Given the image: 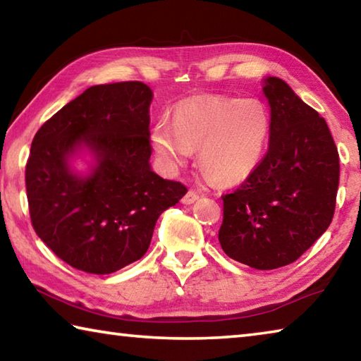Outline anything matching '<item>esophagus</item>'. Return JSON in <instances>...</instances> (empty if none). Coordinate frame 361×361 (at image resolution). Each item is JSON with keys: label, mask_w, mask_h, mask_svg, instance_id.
Listing matches in <instances>:
<instances>
[{"label": "esophagus", "mask_w": 361, "mask_h": 361, "mask_svg": "<svg viewBox=\"0 0 361 361\" xmlns=\"http://www.w3.org/2000/svg\"><path fill=\"white\" fill-rule=\"evenodd\" d=\"M197 199H199V194H197V192H195V191H188L185 195H183L181 202L185 204V205H191V204H194Z\"/></svg>", "instance_id": "1"}]
</instances>
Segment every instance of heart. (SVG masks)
Wrapping results in <instances>:
<instances>
[{
	"label": "heart",
	"mask_w": 361,
	"mask_h": 361,
	"mask_svg": "<svg viewBox=\"0 0 361 361\" xmlns=\"http://www.w3.org/2000/svg\"><path fill=\"white\" fill-rule=\"evenodd\" d=\"M271 132V111L259 99L195 97L175 106L173 122H156L151 146L169 172H175L199 148V166L207 175L235 185L258 169Z\"/></svg>",
	"instance_id": "heart-1"
}]
</instances>
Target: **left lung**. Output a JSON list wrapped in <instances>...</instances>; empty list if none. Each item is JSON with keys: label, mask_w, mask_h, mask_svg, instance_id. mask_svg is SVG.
<instances>
[{"label": "left lung", "mask_w": 361, "mask_h": 361, "mask_svg": "<svg viewBox=\"0 0 361 361\" xmlns=\"http://www.w3.org/2000/svg\"><path fill=\"white\" fill-rule=\"evenodd\" d=\"M272 132L266 157L223 195L218 240L229 258L259 271L295 262L328 229L339 156L326 122L276 76L262 79Z\"/></svg>", "instance_id": "1"}]
</instances>
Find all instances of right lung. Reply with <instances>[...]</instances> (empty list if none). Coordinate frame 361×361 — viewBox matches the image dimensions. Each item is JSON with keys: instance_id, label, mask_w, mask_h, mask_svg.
I'll return each instance as SVG.
<instances>
[{"instance_id": "1", "label": "right lung", "mask_w": 361, "mask_h": 361, "mask_svg": "<svg viewBox=\"0 0 361 361\" xmlns=\"http://www.w3.org/2000/svg\"><path fill=\"white\" fill-rule=\"evenodd\" d=\"M152 90L92 85L36 132L27 197L39 239L79 271L111 274L146 253L157 218L188 189L152 172ZM89 155L85 173L74 162Z\"/></svg>"}]
</instances>
